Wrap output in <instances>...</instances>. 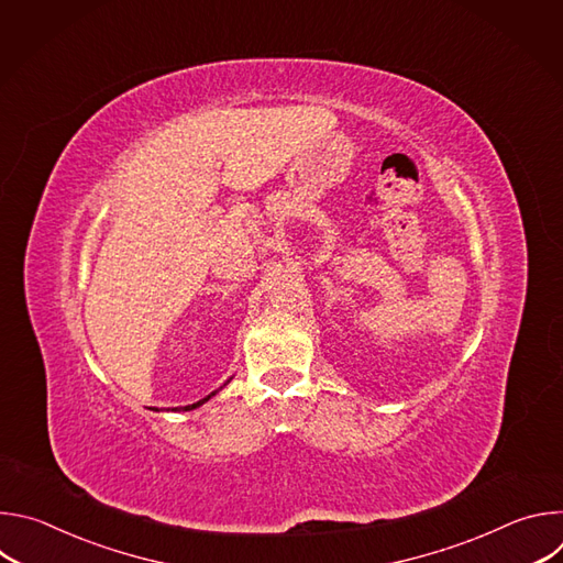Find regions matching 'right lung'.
<instances>
[{
  "label": "right lung",
  "mask_w": 563,
  "mask_h": 563,
  "mask_svg": "<svg viewBox=\"0 0 563 563\" xmlns=\"http://www.w3.org/2000/svg\"><path fill=\"white\" fill-rule=\"evenodd\" d=\"M224 385H227V383H224ZM220 389H222V387H220ZM213 394H218V389H216V391H211L209 396H205L202 400H198V404H194V406H185V408H172V410H174V412H178V410H180V412H189V410H196V408H200L202 404H207V400H209Z\"/></svg>",
  "instance_id": "add662e5"
}]
</instances>
